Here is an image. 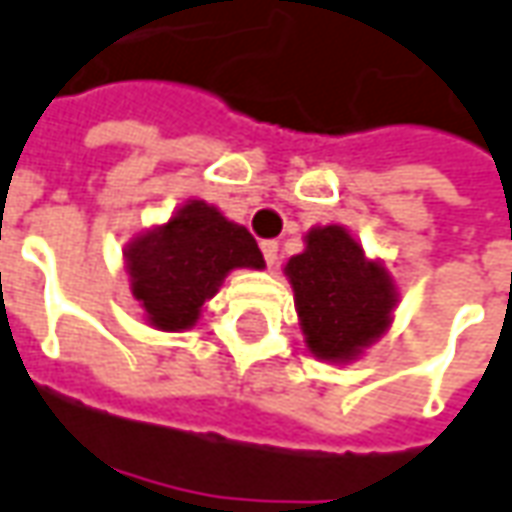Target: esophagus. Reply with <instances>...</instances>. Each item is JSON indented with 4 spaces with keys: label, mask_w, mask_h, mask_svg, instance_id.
Masks as SVG:
<instances>
[{
    "label": "esophagus",
    "mask_w": 512,
    "mask_h": 512,
    "mask_svg": "<svg viewBox=\"0 0 512 512\" xmlns=\"http://www.w3.org/2000/svg\"><path fill=\"white\" fill-rule=\"evenodd\" d=\"M262 253L267 267H276V264H279V242H273V239L262 242Z\"/></svg>",
    "instance_id": "34e87169"
}]
</instances>
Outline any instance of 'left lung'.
Instances as JSON below:
<instances>
[{
    "instance_id": "1",
    "label": "left lung",
    "mask_w": 512,
    "mask_h": 512,
    "mask_svg": "<svg viewBox=\"0 0 512 512\" xmlns=\"http://www.w3.org/2000/svg\"><path fill=\"white\" fill-rule=\"evenodd\" d=\"M293 284L304 344L318 360L352 363L392 327L397 287L380 259H369L344 225H318L284 264Z\"/></svg>"
}]
</instances>
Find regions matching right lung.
<instances>
[{
	"mask_svg": "<svg viewBox=\"0 0 512 512\" xmlns=\"http://www.w3.org/2000/svg\"><path fill=\"white\" fill-rule=\"evenodd\" d=\"M123 262L143 318L163 332L194 327L202 304L219 293L231 270L264 267L248 228L205 200H188L168 222L135 236L123 250Z\"/></svg>",
	"mask_w": 512,
	"mask_h": 512,
	"instance_id": "right-lung-1",
	"label": "right lung"
}]
</instances>
